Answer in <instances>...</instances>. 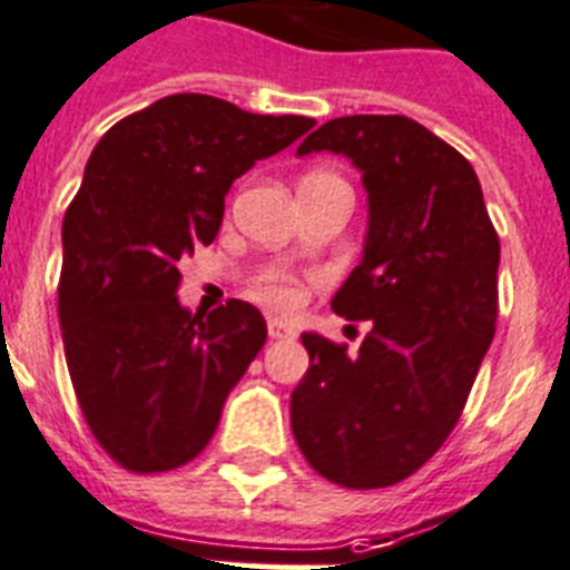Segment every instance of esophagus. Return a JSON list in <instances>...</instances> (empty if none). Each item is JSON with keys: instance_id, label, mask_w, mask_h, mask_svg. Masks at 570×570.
Returning <instances> with one entry per match:
<instances>
[{"instance_id": "obj_1", "label": "esophagus", "mask_w": 570, "mask_h": 570, "mask_svg": "<svg viewBox=\"0 0 570 570\" xmlns=\"http://www.w3.org/2000/svg\"><path fill=\"white\" fill-rule=\"evenodd\" d=\"M267 334H271V340H291L296 337V328L288 323V320L271 317L267 320Z\"/></svg>"}]
</instances>
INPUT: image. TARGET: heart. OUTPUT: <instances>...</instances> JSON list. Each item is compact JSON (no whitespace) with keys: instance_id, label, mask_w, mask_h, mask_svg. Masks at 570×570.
I'll return each instance as SVG.
<instances>
[{"instance_id":"b5f03b06","label":"heart","mask_w":570,"mask_h":570,"mask_svg":"<svg viewBox=\"0 0 570 570\" xmlns=\"http://www.w3.org/2000/svg\"><path fill=\"white\" fill-rule=\"evenodd\" d=\"M303 184H345L337 173H328V169H311L303 178ZM259 296L265 303H271L274 308L294 311L303 299V288L294 276L285 274H271L259 282Z\"/></svg>"}]
</instances>
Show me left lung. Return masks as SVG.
Returning <instances> with one entry per match:
<instances>
[{"mask_svg":"<svg viewBox=\"0 0 570 570\" xmlns=\"http://www.w3.org/2000/svg\"><path fill=\"white\" fill-rule=\"evenodd\" d=\"M345 155L368 202L363 256L334 314L368 320L357 352L305 332L291 430L334 484H397L459 424L499 314V236L470 160L403 115L323 124L296 155Z\"/></svg>","mask_w":570,"mask_h":570,"instance_id":"left-lung-1","label":"left lung"}]
</instances>
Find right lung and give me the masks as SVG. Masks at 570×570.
I'll return each instance as SVG.
<instances>
[{
	"instance_id": "add662e5",
	"label": "right lung",
	"mask_w": 570,
	"mask_h": 570,
	"mask_svg": "<svg viewBox=\"0 0 570 570\" xmlns=\"http://www.w3.org/2000/svg\"><path fill=\"white\" fill-rule=\"evenodd\" d=\"M317 120L169 95L97 140L62 218L60 328L86 424L132 473H164L210 444L230 389L265 345L250 303H178V262L210 245L238 175Z\"/></svg>"
}]
</instances>
